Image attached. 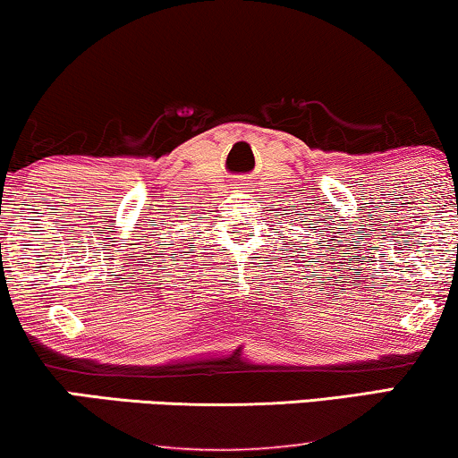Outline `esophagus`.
<instances>
[{"mask_svg": "<svg viewBox=\"0 0 458 458\" xmlns=\"http://www.w3.org/2000/svg\"><path fill=\"white\" fill-rule=\"evenodd\" d=\"M234 192H251V183H247V182H236V183H234Z\"/></svg>", "mask_w": 458, "mask_h": 458, "instance_id": "esophagus-1", "label": "esophagus"}]
</instances>
